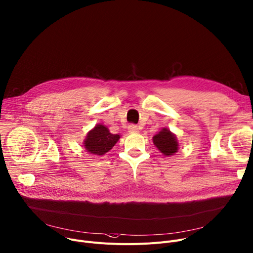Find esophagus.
<instances>
[{"label": "esophagus", "instance_id": "esophagus-1", "mask_svg": "<svg viewBox=\"0 0 253 253\" xmlns=\"http://www.w3.org/2000/svg\"><path fill=\"white\" fill-rule=\"evenodd\" d=\"M128 131H129V133L135 134V133H138V132H139V128H138V126H136V125L131 124V125L128 126Z\"/></svg>", "mask_w": 253, "mask_h": 253}]
</instances>
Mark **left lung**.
<instances>
[{
	"label": "left lung",
	"instance_id": "8db88e82",
	"mask_svg": "<svg viewBox=\"0 0 253 253\" xmlns=\"http://www.w3.org/2000/svg\"><path fill=\"white\" fill-rule=\"evenodd\" d=\"M154 145L165 156H172L178 151V142L176 136L167 128L153 136Z\"/></svg>",
	"mask_w": 253,
	"mask_h": 253
}]
</instances>
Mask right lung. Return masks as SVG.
I'll return each instance as SVG.
<instances>
[{
    "label": "right lung",
    "mask_w": 253,
    "mask_h": 253,
    "mask_svg": "<svg viewBox=\"0 0 253 253\" xmlns=\"http://www.w3.org/2000/svg\"><path fill=\"white\" fill-rule=\"evenodd\" d=\"M119 139L120 135L112 134L105 125L97 124L88 132L84 140V147L90 154L101 156L110 151Z\"/></svg>",
    "instance_id": "right-lung-1"
}]
</instances>
